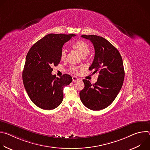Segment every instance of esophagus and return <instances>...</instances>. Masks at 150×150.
<instances>
[{"instance_id": "esophagus-1", "label": "esophagus", "mask_w": 150, "mask_h": 150, "mask_svg": "<svg viewBox=\"0 0 150 150\" xmlns=\"http://www.w3.org/2000/svg\"><path fill=\"white\" fill-rule=\"evenodd\" d=\"M78 80V78L76 76H72V81L73 82H76Z\"/></svg>"}]
</instances>
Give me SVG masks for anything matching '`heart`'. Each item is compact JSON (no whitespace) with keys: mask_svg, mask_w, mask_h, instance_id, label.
Segmentation results:
<instances>
[{"mask_svg":"<svg viewBox=\"0 0 150 150\" xmlns=\"http://www.w3.org/2000/svg\"><path fill=\"white\" fill-rule=\"evenodd\" d=\"M72 47L76 50L80 54L83 56L85 57L87 56L90 52V47L88 43L83 40H79L76 41L72 45ZM67 50L63 49L60 54V59L62 60L65 61L67 59ZM82 69V67H75L73 66L70 68V71L75 74H77L79 71Z\"/></svg>","mask_w":150,"mask_h":150,"instance_id":"b5f03b06","label":"heart"}]
</instances>
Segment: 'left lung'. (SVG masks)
<instances>
[{
    "label": "left lung",
    "instance_id": "8db88e82",
    "mask_svg": "<svg viewBox=\"0 0 150 150\" xmlns=\"http://www.w3.org/2000/svg\"><path fill=\"white\" fill-rule=\"evenodd\" d=\"M90 40L95 50L94 59L90 71L98 74L97 81L92 84L83 79L85 87L79 93L83 104L92 110H100L110 105L119 94L123 83L125 71L118 50L102 37L82 35Z\"/></svg>",
    "mask_w": 150,
    "mask_h": 150
}]
</instances>
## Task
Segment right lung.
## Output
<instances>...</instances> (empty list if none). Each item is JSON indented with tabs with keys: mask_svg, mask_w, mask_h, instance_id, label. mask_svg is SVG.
Returning <instances> with one entry per match:
<instances>
[{
	"mask_svg": "<svg viewBox=\"0 0 150 150\" xmlns=\"http://www.w3.org/2000/svg\"><path fill=\"white\" fill-rule=\"evenodd\" d=\"M75 35L47 34L34 44L27 54L23 72L24 85L31 100L42 109L57 108L63 99V88L72 81L69 75L59 78L52 72L60 61L64 44Z\"/></svg>",
	"mask_w": 150,
	"mask_h": 150,
	"instance_id": "obj_1",
	"label": "right lung"
}]
</instances>
